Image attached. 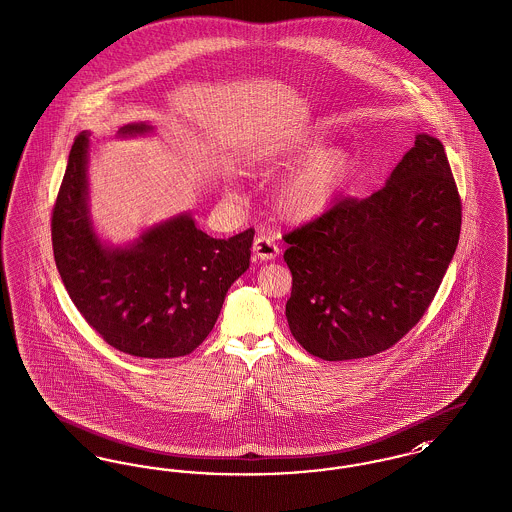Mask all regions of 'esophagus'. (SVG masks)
I'll use <instances>...</instances> for the list:
<instances>
[{
	"label": "esophagus",
	"mask_w": 512,
	"mask_h": 512,
	"mask_svg": "<svg viewBox=\"0 0 512 512\" xmlns=\"http://www.w3.org/2000/svg\"><path fill=\"white\" fill-rule=\"evenodd\" d=\"M278 253H280L278 245L267 234H259L253 241V255L259 261H272V259H276Z\"/></svg>",
	"instance_id": "esophagus-1"
}]
</instances>
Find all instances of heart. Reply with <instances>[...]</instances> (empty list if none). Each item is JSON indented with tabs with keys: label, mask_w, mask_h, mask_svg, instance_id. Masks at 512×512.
Segmentation results:
<instances>
[{
	"label": "heart",
	"mask_w": 512,
	"mask_h": 512,
	"mask_svg": "<svg viewBox=\"0 0 512 512\" xmlns=\"http://www.w3.org/2000/svg\"><path fill=\"white\" fill-rule=\"evenodd\" d=\"M296 166L274 191V209L286 222L305 224L325 216L346 191L356 172L352 152L332 147L321 133H301L276 145H263L243 160L247 174ZM236 195V185H226Z\"/></svg>",
	"instance_id": "obj_1"
}]
</instances>
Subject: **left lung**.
I'll use <instances>...</instances> for the list:
<instances>
[{"instance_id": "1", "label": "left lung", "mask_w": 512, "mask_h": 512, "mask_svg": "<svg viewBox=\"0 0 512 512\" xmlns=\"http://www.w3.org/2000/svg\"><path fill=\"white\" fill-rule=\"evenodd\" d=\"M462 205L443 143L418 133L385 187L344 199L284 236L290 331L321 360L396 344L435 298L458 245Z\"/></svg>"}]
</instances>
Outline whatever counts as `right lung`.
<instances>
[{
    "instance_id": "obj_1",
    "label": "right lung",
    "mask_w": 512,
    "mask_h": 512,
    "mask_svg": "<svg viewBox=\"0 0 512 512\" xmlns=\"http://www.w3.org/2000/svg\"><path fill=\"white\" fill-rule=\"evenodd\" d=\"M127 123L120 137L151 133ZM89 133L77 135L52 214L54 259L75 307L110 346L137 358L191 354L212 331L228 288L249 269L255 230L216 240L189 212L127 245L100 240L89 209Z\"/></svg>"
}]
</instances>
